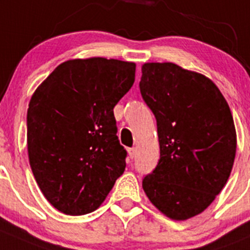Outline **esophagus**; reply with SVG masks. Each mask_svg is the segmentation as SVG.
I'll return each mask as SVG.
<instances>
[{
  "mask_svg": "<svg viewBox=\"0 0 250 250\" xmlns=\"http://www.w3.org/2000/svg\"><path fill=\"white\" fill-rule=\"evenodd\" d=\"M127 152H129V156H130V159H134V157L136 156V148H135V147H131V148H129V150H127Z\"/></svg>",
  "mask_w": 250,
  "mask_h": 250,
  "instance_id": "obj_1",
  "label": "esophagus"
}]
</instances>
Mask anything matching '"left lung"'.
<instances>
[{
  "label": "left lung",
  "mask_w": 250,
  "mask_h": 250,
  "mask_svg": "<svg viewBox=\"0 0 250 250\" xmlns=\"http://www.w3.org/2000/svg\"><path fill=\"white\" fill-rule=\"evenodd\" d=\"M140 91L157 121L160 160L143 181L146 196L173 221L213 202L234 164L237 132L216 84L175 63H145Z\"/></svg>",
  "instance_id": "8db88e82"
}]
</instances>
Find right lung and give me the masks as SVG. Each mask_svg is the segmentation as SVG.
<instances>
[{"label":"right lung","mask_w":250,"mask_h":250,"mask_svg":"<svg viewBox=\"0 0 250 250\" xmlns=\"http://www.w3.org/2000/svg\"><path fill=\"white\" fill-rule=\"evenodd\" d=\"M136 64L91 57L63 62L31 98L27 147L43 196L69 216L102 206L125 171L114 106L135 82Z\"/></svg>","instance_id":"right-lung-1"}]
</instances>
